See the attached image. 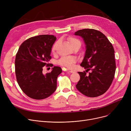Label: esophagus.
Instances as JSON below:
<instances>
[{
  "label": "esophagus",
  "mask_w": 131,
  "mask_h": 131,
  "mask_svg": "<svg viewBox=\"0 0 131 131\" xmlns=\"http://www.w3.org/2000/svg\"><path fill=\"white\" fill-rule=\"evenodd\" d=\"M67 72H70V73H74V71H73V70H70V69H67Z\"/></svg>",
  "instance_id": "34e87169"
}]
</instances>
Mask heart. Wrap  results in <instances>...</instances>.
Returning a JSON list of instances; mask_svg holds the SVG:
<instances>
[{
	"label": "heart",
	"mask_w": 131,
	"mask_h": 131,
	"mask_svg": "<svg viewBox=\"0 0 131 131\" xmlns=\"http://www.w3.org/2000/svg\"><path fill=\"white\" fill-rule=\"evenodd\" d=\"M68 40L69 41L70 45L73 47L74 46L77 44H81L80 41L77 38L74 37H70L68 38ZM56 43H55L52 48V51L53 52L56 49ZM76 59L73 57H62L58 61V63L63 66H65L68 68H71L73 66L74 63H75Z\"/></svg>",
	"instance_id": "1"
}]
</instances>
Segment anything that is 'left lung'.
Returning <instances> with one entry per match:
<instances>
[{
    "label": "left lung",
    "instance_id": "left-lung-1",
    "mask_svg": "<svg viewBox=\"0 0 131 131\" xmlns=\"http://www.w3.org/2000/svg\"><path fill=\"white\" fill-rule=\"evenodd\" d=\"M74 34L83 39L85 45L81 66L86 71L78 72L80 80L76 88L87 97H98L107 91L114 78L116 63L114 48L107 38L98 30L85 29ZM89 70L91 72L86 75Z\"/></svg>",
    "mask_w": 131,
    "mask_h": 131
}]
</instances>
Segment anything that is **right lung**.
I'll use <instances>...</instances> for the list:
<instances>
[{"label": "right lung", "instance_id": "1", "mask_svg": "<svg viewBox=\"0 0 131 131\" xmlns=\"http://www.w3.org/2000/svg\"><path fill=\"white\" fill-rule=\"evenodd\" d=\"M56 40L53 35H40L27 39L20 46L15 58V74L23 92L31 98H48L56 90L57 79L61 68L54 66L43 74L42 67L51 58V48Z\"/></svg>", "mask_w": 131, "mask_h": 131}]
</instances>
